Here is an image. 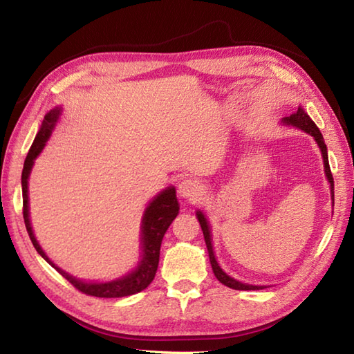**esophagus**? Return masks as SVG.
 Wrapping results in <instances>:
<instances>
[{"label":"esophagus","mask_w":354,"mask_h":354,"mask_svg":"<svg viewBox=\"0 0 354 354\" xmlns=\"http://www.w3.org/2000/svg\"><path fill=\"white\" fill-rule=\"evenodd\" d=\"M178 193L179 196L184 199L196 201L202 194V185L199 184V181H196V179L184 178L178 185Z\"/></svg>","instance_id":"esophagus-1"}]
</instances>
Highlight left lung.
<instances>
[{"mask_svg": "<svg viewBox=\"0 0 354 354\" xmlns=\"http://www.w3.org/2000/svg\"><path fill=\"white\" fill-rule=\"evenodd\" d=\"M283 123L298 127V129H301L306 133L312 135V137L315 138V141L318 142V146L321 149V153H322V160H324V169H326L327 181L330 183V194H332V201L335 202V184H333V176H332V171H330V165H328L327 146H326V142H324V138H322V133L318 129V126L312 122V118L307 115V112H304L303 108H298V111L295 112V114H292L290 117H284L283 118ZM196 217H198V221L201 223L202 232H204L205 245H207L208 255H209V263H212L213 272H214L217 280H219L222 284L228 286V288L236 289V290H259V289H265V286H252V284H246V283H242V281H237L232 277H230V275H227V274L223 272L222 268L219 266V263H217V260L214 257L213 243H212V231H209V225H208L207 217L204 216V213H202V212H196Z\"/></svg>", "mask_w": 354, "mask_h": 354, "instance_id": "1", "label": "left lung"}]
</instances>
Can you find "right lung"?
<instances>
[{
	"mask_svg": "<svg viewBox=\"0 0 354 354\" xmlns=\"http://www.w3.org/2000/svg\"><path fill=\"white\" fill-rule=\"evenodd\" d=\"M59 115H61V108H55L45 114L41 129L36 133V138L32 147H30L24 161V169H22V214H24V223L30 240H32L35 250L39 252V255L45 261L50 263V265L62 277H65L74 288L86 293V295L99 298H122L145 290L155 278L158 263H160V250L162 237L179 212L175 187H167V189L162 190L160 194H156L153 201L147 205L141 222V260L138 261V266L135 268L132 272L122 278H117V280L106 283H86L77 280V278L66 274L61 268H57L55 263L47 257V254L42 251L39 243H37L28 217V176L30 171H32L35 160L37 155L42 152L45 142L48 141L53 129H55V124L59 120Z\"/></svg>",
	"mask_w": 354,
	"mask_h": 354,
	"instance_id": "right-lung-1",
	"label": "right lung"
}]
</instances>
